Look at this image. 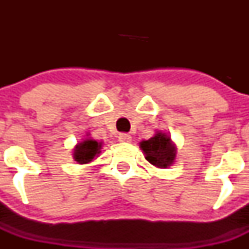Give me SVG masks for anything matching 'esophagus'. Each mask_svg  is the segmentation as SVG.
Here are the masks:
<instances>
[{
  "label": "esophagus",
  "mask_w": 249,
  "mask_h": 249,
  "mask_svg": "<svg viewBox=\"0 0 249 249\" xmlns=\"http://www.w3.org/2000/svg\"><path fill=\"white\" fill-rule=\"evenodd\" d=\"M118 140H120V142H122V143H128V142H131L132 137L131 135H128V133H121Z\"/></svg>",
  "instance_id": "1"
}]
</instances>
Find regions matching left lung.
<instances>
[{
    "instance_id": "obj_1",
    "label": "left lung",
    "mask_w": 249,
    "mask_h": 249,
    "mask_svg": "<svg viewBox=\"0 0 249 249\" xmlns=\"http://www.w3.org/2000/svg\"><path fill=\"white\" fill-rule=\"evenodd\" d=\"M146 160L158 168H167L176 158V147L171 142V137L164 133H157L148 141L141 142Z\"/></svg>"
}]
</instances>
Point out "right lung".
Returning a JSON list of instances; mask_svg holds the SVG:
<instances>
[{
    "mask_svg": "<svg viewBox=\"0 0 249 249\" xmlns=\"http://www.w3.org/2000/svg\"><path fill=\"white\" fill-rule=\"evenodd\" d=\"M101 147H102V144L98 143L97 141L87 138L86 141L77 144L76 148H74V160L81 164L89 163L100 153Z\"/></svg>",
    "mask_w": 249,
    "mask_h": 249,
    "instance_id": "add662e5",
    "label": "right lung"
}]
</instances>
